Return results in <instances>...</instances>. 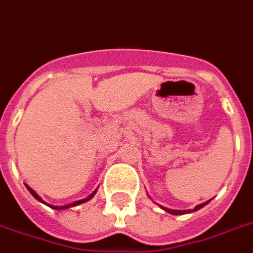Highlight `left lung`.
Listing matches in <instances>:
<instances>
[{
    "instance_id": "left-lung-1",
    "label": "left lung",
    "mask_w": 253,
    "mask_h": 253,
    "mask_svg": "<svg viewBox=\"0 0 253 253\" xmlns=\"http://www.w3.org/2000/svg\"><path fill=\"white\" fill-rule=\"evenodd\" d=\"M208 204V201H207V203H203V204H199L198 207H195V209H192V211H199V209L200 208H203V207H204V205H207ZM162 209H164V211H166V212H169V213H171V214H186V213H191V211H171V209H168V208H164V207H161Z\"/></svg>"
}]
</instances>
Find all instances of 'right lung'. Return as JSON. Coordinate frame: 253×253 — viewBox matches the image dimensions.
<instances>
[{"label": "right lung", "instance_id": "obj_1", "mask_svg": "<svg viewBox=\"0 0 253 253\" xmlns=\"http://www.w3.org/2000/svg\"><path fill=\"white\" fill-rule=\"evenodd\" d=\"M27 188H28V191H30L31 194H32V196H34L35 199H36V200H39V201H41V203H44V201L41 200V198L40 196H39L38 194H36V192H35L34 190H32V188H30V187L27 186ZM94 195V192L93 194L91 195V196H89V198H87V199H83V200H79V201H77V203H74V204H71V205H65V207H53V205H49V207H50V208H53V209H66V208H70V207H74V205H78V204H82V203H84V201H87V200H89V199L92 198V196H93ZM45 204V203H44ZM48 205V204H46Z\"/></svg>", "mask_w": 253, "mask_h": 253}]
</instances>
